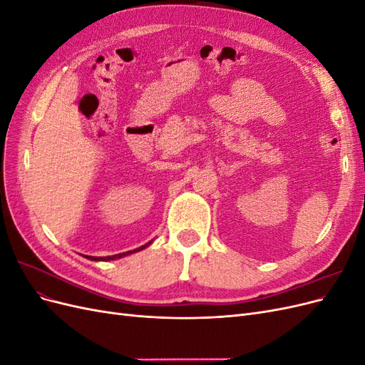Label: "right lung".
I'll return each instance as SVG.
<instances>
[{"label": "right lung", "mask_w": 365, "mask_h": 365, "mask_svg": "<svg viewBox=\"0 0 365 365\" xmlns=\"http://www.w3.org/2000/svg\"><path fill=\"white\" fill-rule=\"evenodd\" d=\"M150 245V242L149 244H146V245H143V247H140V248H137V250H134V251H126V252H123V254H115V256H108V257H88V256H85V257H88V259H91V260H105V262H108V260H114V259H120V257H123V256H128V254H132V252H137V251H141L143 248H146V247H149Z\"/></svg>", "instance_id": "obj_1"}]
</instances>
